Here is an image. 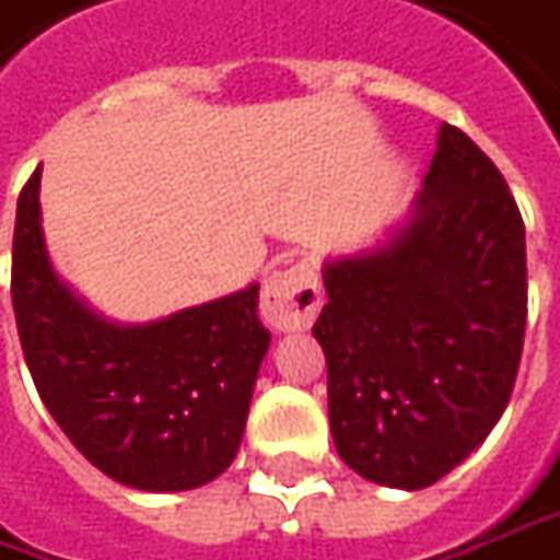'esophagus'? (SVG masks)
<instances>
[{
    "label": "esophagus",
    "mask_w": 560,
    "mask_h": 560,
    "mask_svg": "<svg viewBox=\"0 0 560 560\" xmlns=\"http://www.w3.org/2000/svg\"><path fill=\"white\" fill-rule=\"evenodd\" d=\"M318 306H322V284H318L316 269L306 262L272 272L262 284V322L279 328V331L310 328L316 322Z\"/></svg>",
    "instance_id": "obj_1"
}]
</instances>
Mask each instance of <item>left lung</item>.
Listing matches in <instances>:
<instances>
[{
	"label": "left lung",
	"mask_w": 560,
	"mask_h": 560,
	"mask_svg": "<svg viewBox=\"0 0 560 560\" xmlns=\"http://www.w3.org/2000/svg\"><path fill=\"white\" fill-rule=\"evenodd\" d=\"M322 279L338 455L381 487H431L490 436L521 365L527 244L502 173L443 124L409 217Z\"/></svg>",
	"instance_id": "obj_1"
}]
</instances>
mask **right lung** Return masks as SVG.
<instances>
[{
	"mask_svg": "<svg viewBox=\"0 0 560 560\" xmlns=\"http://www.w3.org/2000/svg\"><path fill=\"white\" fill-rule=\"evenodd\" d=\"M43 166L18 198L11 303L33 384L68 440L110 480L183 492L238 453L269 331L260 284L151 322H110L55 272Z\"/></svg>",
	"mask_w": 560,
	"mask_h": 560,
	"instance_id": "add662e5",
	"label": "right lung"
}]
</instances>
